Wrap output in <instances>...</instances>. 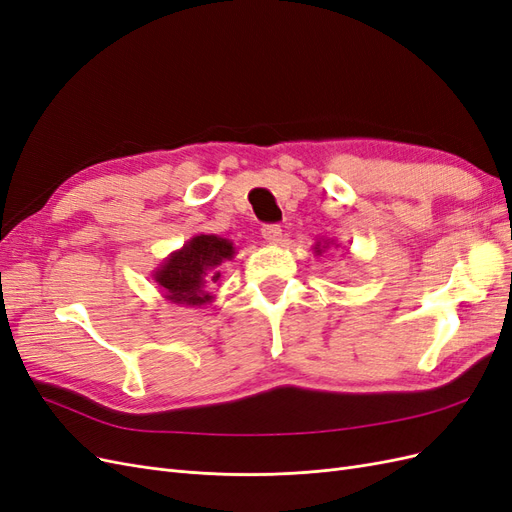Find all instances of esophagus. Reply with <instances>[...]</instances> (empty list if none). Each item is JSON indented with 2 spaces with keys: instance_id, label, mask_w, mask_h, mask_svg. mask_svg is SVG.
Instances as JSON below:
<instances>
[{
  "instance_id": "1",
  "label": "esophagus",
  "mask_w": 512,
  "mask_h": 512,
  "mask_svg": "<svg viewBox=\"0 0 512 512\" xmlns=\"http://www.w3.org/2000/svg\"><path fill=\"white\" fill-rule=\"evenodd\" d=\"M260 232H262V239L269 241V243H277V241L282 239L280 224H262Z\"/></svg>"
}]
</instances>
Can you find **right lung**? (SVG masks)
Instances as JSON below:
<instances>
[{
	"mask_svg": "<svg viewBox=\"0 0 512 512\" xmlns=\"http://www.w3.org/2000/svg\"><path fill=\"white\" fill-rule=\"evenodd\" d=\"M232 254L235 250L226 239L213 235L194 237L158 271L156 280L170 301L203 305L211 299L209 290L220 280L218 267Z\"/></svg>",
	"mask_w": 512,
	"mask_h": 512,
	"instance_id": "add662e5",
	"label": "right lung"
}]
</instances>
